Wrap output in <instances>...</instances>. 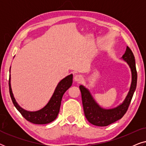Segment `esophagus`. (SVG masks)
Returning a JSON list of instances; mask_svg holds the SVG:
<instances>
[{
    "instance_id": "esophagus-1",
    "label": "esophagus",
    "mask_w": 146,
    "mask_h": 146,
    "mask_svg": "<svg viewBox=\"0 0 146 146\" xmlns=\"http://www.w3.org/2000/svg\"><path fill=\"white\" fill-rule=\"evenodd\" d=\"M74 80L76 82H81L83 80V77H82V75L76 74V75L74 76Z\"/></svg>"
}]
</instances>
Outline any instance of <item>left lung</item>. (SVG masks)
<instances>
[{
	"label": "left lung",
	"instance_id": "left-lung-1",
	"mask_svg": "<svg viewBox=\"0 0 146 146\" xmlns=\"http://www.w3.org/2000/svg\"><path fill=\"white\" fill-rule=\"evenodd\" d=\"M129 65L131 72V84L130 89L122 104L111 109H104L96 103L90 91L84 86H80L82 100L85 116L92 124L97 126H107L122 117L128 109L133 93L137 85V71L135 57L131 49L126 48L121 58Z\"/></svg>",
	"mask_w": 146,
	"mask_h": 146
}]
</instances>
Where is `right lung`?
I'll return each instance as SVG.
<instances>
[{"label":"right lung","instance_id":"obj_1","mask_svg":"<svg viewBox=\"0 0 146 146\" xmlns=\"http://www.w3.org/2000/svg\"><path fill=\"white\" fill-rule=\"evenodd\" d=\"M11 72V68H10ZM72 74L68 75L58 84L54 92L46 105L40 110L30 111L24 110L18 104L14 97L11 86V75L9 76V92L12 101L16 108L22 115L30 122L35 124H46L54 120L60 111L62 98L65 92L72 84Z\"/></svg>","mask_w":146,"mask_h":146}]
</instances>
